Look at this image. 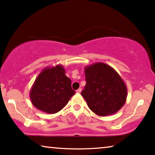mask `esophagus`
<instances>
[{
  "mask_svg": "<svg viewBox=\"0 0 155 155\" xmlns=\"http://www.w3.org/2000/svg\"><path fill=\"white\" fill-rule=\"evenodd\" d=\"M81 91H82L81 88H79V89H78L77 90H76V92H77V93H80V92H81Z\"/></svg>",
  "mask_w": 155,
  "mask_h": 155,
  "instance_id": "1",
  "label": "esophagus"
}]
</instances>
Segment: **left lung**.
<instances>
[{"mask_svg":"<svg viewBox=\"0 0 155 155\" xmlns=\"http://www.w3.org/2000/svg\"><path fill=\"white\" fill-rule=\"evenodd\" d=\"M86 85L81 95L97 115H110L121 109L127 96V86L114 68L95 63L85 68Z\"/></svg>","mask_w":155,"mask_h":155,"instance_id":"obj_1","label":"left lung"}]
</instances>
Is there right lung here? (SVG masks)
I'll list each match as a JSON object with an SVG mask.
<instances>
[{"mask_svg":"<svg viewBox=\"0 0 155 155\" xmlns=\"http://www.w3.org/2000/svg\"><path fill=\"white\" fill-rule=\"evenodd\" d=\"M75 92L62 65L47 67L38 75L30 91L32 104L42 112L55 114L68 104Z\"/></svg>","mask_w":155,"mask_h":155,"instance_id":"1","label":"right lung"}]
</instances>
